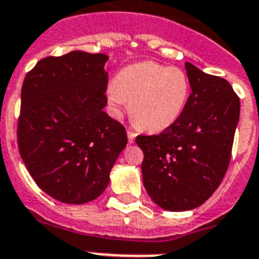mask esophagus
<instances>
[{
    "label": "esophagus",
    "instance_id": "1",
    "mask_svg": "<svg viewBox=\"0 0 259 259\" xmlns=\"http://www.w3.org/2000/svg\"><path fill=\"white\" fill-rule=\"evenodd\" d=\"M135 137H137V133L132 129H127V138H129L130 143H133V142H134Z\"/></svg>",
    "mask_w": 259,
    "mask_h": 259
}]
</instances>
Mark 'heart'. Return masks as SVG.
I'll list each match as a JSON object with an SVG mask.
<instances>
[{"instance_id":"obj_1","label":"heart","mask_w":259,"mask_h":259,"mask_svg":"<svg viewBox=\"0 0 259 259\" xmlns=\"http://www.w3.org/2000/svg\"><path fill=\"white\" fill-rule=\"evenodd\" d=\"M190 93V80L183 69L146 60L121 69L109 83L107 97L115 109L130 101L129 112L137 126L156 133L181 117Z\"/></svg>"}]
</instances>
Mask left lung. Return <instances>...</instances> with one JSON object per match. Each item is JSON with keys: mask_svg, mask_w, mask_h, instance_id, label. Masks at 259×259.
<instances>
[{"mask_svg": "<svg viewBox=\"0 0 259 259\" xmlns=\"http://www.w3.org/2000/svg\"><path fill=\"white\" fill-rule=\"evenodd\" d=\"M191 92L171 126L156 135H138L143 151V185L165 210H191L221 185L230 165L240 99L227 80L186 62Z\"/></svg>", "mask_w": 259, "mask_h": 259, "instance_id": "left-lung-1", "label": "left lung"}]
</instances>
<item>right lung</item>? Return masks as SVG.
<instances>
[{
    "mask_svg": "<svg viewBox=\"0 0 259 259\" xmlns=\"http://www.w3.org/2000/svg\"><path fill=\"white\" fill-rule=\"evenodd\" d=\"M107 60L83 51L46 57L23 81L19 153L36 185L64 204L101 196L127 143L124 125L103 111Z\"/></svg>",
    "mask_w": 259,
    "mask_h": 259,
    "instance_id": "add662e5",
    "label": "right lung"
}]
</instances>
